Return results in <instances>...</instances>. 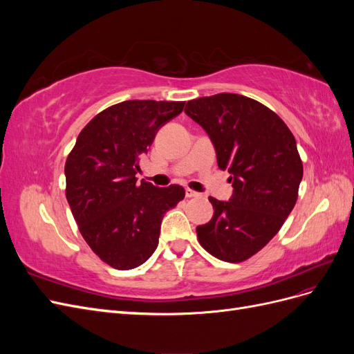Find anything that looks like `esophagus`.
I'll return each mask as SVG.
<instances>
[{"label":"esophagus","instance_id":"obj_1","mask_svg":"<svg viewBox=\"0 0 354 354\" xmlns=\"http://www.w3.org/2000/svg\"><path fill=\"white\" fill-rule=\"evenodd\" d=\"M196 196H199L198 192L192 190V189H186V198H196Z\"/></svg>","mask_w":354,"mask_h":354}]
</instances>
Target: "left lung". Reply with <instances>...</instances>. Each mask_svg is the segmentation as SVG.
Segmentation results:
<instances>
[{"label":"left lung","instance_id":"obj_1","mask_svg":"<svg viewBox=\"0 0 354 354\" xmlns=\"http://www.w3.org/2000/svg\"><path fill=\"white\" fill-rule=\"evenodd\" d=\"M185 112L211 138L233 187L229 201L209 196L214 216L196 227L198 239L218 260H248L279 232L297 202L303 162L295 138L273 111L241 94L190 100Z\"/></svg>","mask_w":354,"mask_h":354}]
</instances>
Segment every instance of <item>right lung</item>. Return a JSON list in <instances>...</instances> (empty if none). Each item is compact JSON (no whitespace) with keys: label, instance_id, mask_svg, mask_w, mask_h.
Segmentation results:
<instances>
[{"label":"right lung","instance_id":"obj_1","mask_svg":"<svg viewBox=\"0 0 354 354\" xmlns=\"http://www.w3.org/2000/svg\"><path fill=\"white\" fill-rule=\"evenodd\" d=\"M185 102L127 100L84 127L65 165L66 199L82 238L118 270L143 264L156 246L164 214L185 198L178 185L156 187L136 174L159 128Z\"/></svg>","mask_w":354,"mask_h":354}]
</instances>
